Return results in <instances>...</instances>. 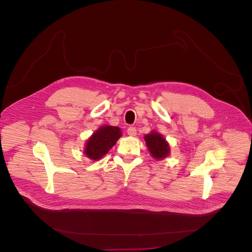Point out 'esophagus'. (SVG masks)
I'll list each match as a JSON object with an SVG mask.
<instances>
[{
	"label": "esophagus",
	"instance_id": "esophagus-1",
	"mask_svg": "<svg viewBox=\"0 0 252 252\" xmlns=\"http://www.w3.org/2000/svg\"><path fill=\"white\" fill-rule=\"evenodd\" d=\"M127 133H128V135H129V136L134 137V136H136V135H137V130H136V128H135V127H129V128H128V130H127Z\"/></svg>",
	"mask_w": 252,
	"mask_h": 252
}]
</instances>
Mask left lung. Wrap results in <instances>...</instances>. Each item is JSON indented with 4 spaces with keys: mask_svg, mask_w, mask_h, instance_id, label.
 <instances>
[{
    "mask_svg": "<svg viewBox=\"0 0 252 252\" xmlns=\"http://www.w3.org/2000/svg\"><path fill=\"white\" fill-rule=\"evenodd\" d=\"M144 140L146 142V145L148 147L149 152L152 154L154 158L162 159L169 154L170 152L169 144L160 134L152 132L149 135H146L144 137Z\"/></svg>",
    "mask_w": 252,
    "mask_h": 252,
    "instance_id": "1",
    "label": "left lung"
}]
</instances>
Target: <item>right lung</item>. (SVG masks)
Wrapping results in <instances>:
<instances>
[{"label": "right lung", "instance_id": "obj_1", "mask_svg": "<svg viewBox=\"0 0 252 252\" xmlns=\"http://www.w3.org/2000/svg\"><path fill=\"white\" fill-rule=\"evenodd\" d=\"M121 136L118 127L103 126L88 140L84 153L93 160H99L115 144Z\"/></svg>", "mask_w": 252, "mask_h": 252}]
</instances>
